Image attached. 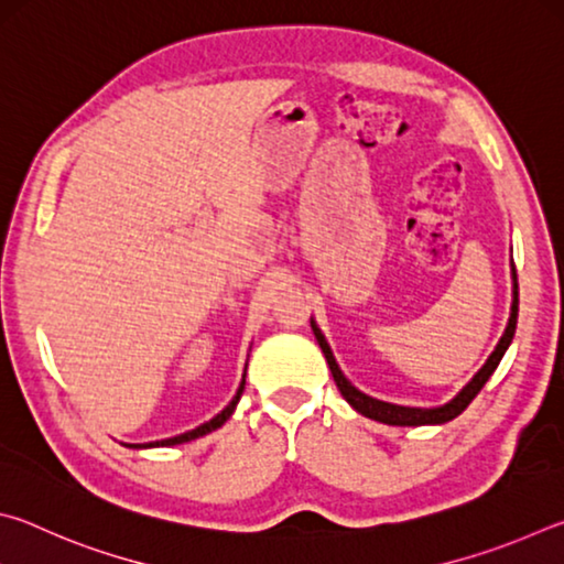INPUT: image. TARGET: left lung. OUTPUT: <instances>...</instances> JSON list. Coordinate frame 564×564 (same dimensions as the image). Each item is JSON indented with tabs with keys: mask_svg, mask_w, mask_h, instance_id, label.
Instances as JSON below:
<instances>
[{
	"mask_svg": "<svg viewBox=\"0 0 564 564\" xmlns=\"http://www.w3.org/2000/svg\"><path fill=\"white\" fill-rule=\"evenodd\" d=\"M514 326H518V273H514V265H512V308H510V321H508V328H505L502 338L495 350L490 352V358L485 360V366L477 370L473 376L470 383H467L460 393H457L451 403H445L441 408H405V405H393V403H386V400H378V398H370L366 393H360L356 386H350V380L343 376V370L338 368L336 358H333L330 346L323 338L321 328L316 326V321H311V328L316 333V340L323 350V356L328 360V368L333 373V380H336V386L340 390V395L348 400V403L358 410L360 415H366L370 420H378V423H386V425H441L447 423V420H453L463 413V410L473 403V398L480 393L482 386L488 383V378L495 373V368H498V362L502 360L505 350L512 343L514 336Z\"/></svg>",
	"mask_w": 564,
	"mask_h": 564,
	"instance_id": "8db88e82",
	"label": "left lung"
}]
</instances>
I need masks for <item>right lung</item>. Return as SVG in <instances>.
I'll use <instances>...</instances> for the list:
<instances>
[{
	"mask_svg": "<svg viewBox=\"0 0 564 564\" xmlns=\"http://www.w3.org/2000/svg\"><path fill=\"white\" fill-rule=\"evenodd\" d=\"M243 386H246V376H243V380H241V386H238V390H236V395H234V400L231 403H228L221 413H218L216 417H212L208 420V423H204V425H198V427H194V431H188V433H184V435H176V437H166V441H156V443H149V445H129V447H164V445H181V443H188V441H196V437H202V435H206V433H212V431H216V427H221L228 417H231V413L236 410V403H238V398H241V393H243Z\"/></svg>",
	"mask_w": 564,
	"mask_h": 564,
	"instance_id": "right-lung-1",
	"label": "right lung"
}]
</instances>
